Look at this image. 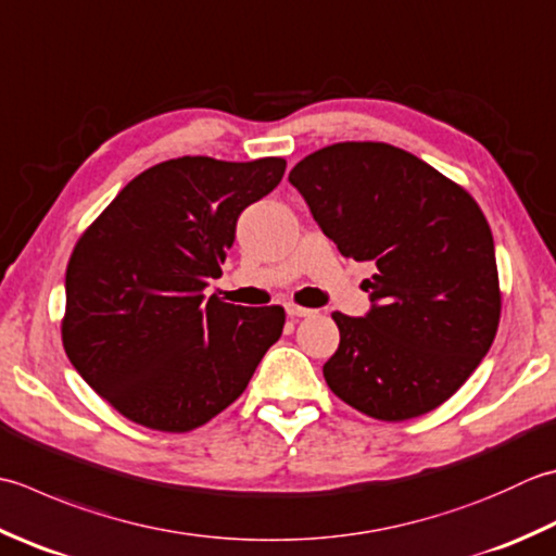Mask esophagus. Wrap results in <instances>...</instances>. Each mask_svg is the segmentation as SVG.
<instances>
[{"label": "esophagus", "mask_w": 556, "mask_h": 556, "mask_svg": "<svg viewBox=\"0 0 556 556\" xmlns=\"http://www.w3.org/2000/svg\"><path fill=\"white\" fill-rule=\"evenodd\" d=\"M287 313L291 315V318H308V315H313L315 311L313 308H303V306H299V303H289Z\"/></svg>", "instance_id": "1"}]
</instances>
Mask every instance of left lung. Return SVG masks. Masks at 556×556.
I'll return each mask as SVG.
<instances>
[{
	"mask_svg": "<svg viewBox=\"0 0 556 556\" xmlns=\"http://www.w3.org/2000/svg\"><path fill=\"white\" fill-rule=\"evenodd\" d=\"M344 257L376 265L366 318L340 311V346L323 376L380 421L427 415L492 346L502 289L492 228L458 182L386 141H340L289 173Z\"/></svg>",
	"mask_w": 556,
	"mask_h": 556,
	"instance_id": "left-lung-1",
	"label": "left lung"
}]
</instances>
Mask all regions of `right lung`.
<instances>
[{"label": "right lung", "instance_id": "add662e5", "mask_svg": "<svg viewBox=\"0 0 556 556\" xmlns=\"http://www.w3.org/2000/svg\"><path fill=\"white\" fill-rule=\"evenodd\" d=\"M287 161L180 156L129 180L76 241L62 344L108 405L141 427L185 433L243 395L285 330L281 306L204 299L236 222Z\"/></svg>", "mask_w": 556, "mask_h": 556}]
</instances>
